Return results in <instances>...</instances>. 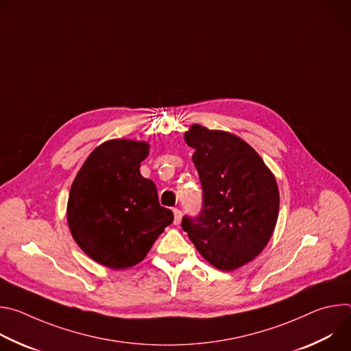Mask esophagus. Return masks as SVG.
Returning <instances> with one entry per match:
<instances>
[{
	"instance_id": "1",
	"label": "esophagus",
	"mask_w": 351,
	"mask_h": 351,
	"mask_svg": "<svg viewBox=\"0 0 351 351\" xmlns=\"http://www.w3.org/2000/svg\"><path fill=\"white\" fill-rule=\"evenodd\" d=\"M180 221H182V211L178 210V208H175V210H173V223H175V225H179Z\"/></svg>"
}]
</instances>
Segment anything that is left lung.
<instances>
[{
  "label": "left lung",
  "instance_id": "obj_1",
  "mask_svg": "<svg viewBox=\"0 0 351 351\" xmlns=\"http://www.w3.org/2000/svg\"><path fill=\"white\" fill-rule=\"evenodd\" d=\"M203 187V210L182 228L213 267L234 271L268 244L279 214V189L271 169L243 138L197 123L184 133Z\"/></svg>",
  "mask_w": 351,
  "mask_h": 351
}]
</instances>
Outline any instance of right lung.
<instances>
[{
    "instance_id": "1",
    "label": "right lung",
    "mask_w": 351,
    "mask_h": 351,
    "mask_svg": "<svg viewBox=\"0 0 351 351\" xmlns=\"http://www.w3.org/2000/svg\"><path fill=\"white\" fill-rule=\"evenodd\" d=\"M148 143L114 138L95 147L69 191L66 221L72 237L95 263L126 269L144 260L172 223L153 180L140 173Z\"/></svg>"
}]
</instances>
